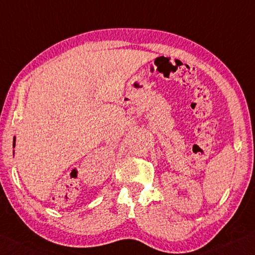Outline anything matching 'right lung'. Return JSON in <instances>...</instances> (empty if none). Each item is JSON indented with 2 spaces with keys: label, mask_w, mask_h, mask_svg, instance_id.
Returning <instances> with one entry per match:
<instances>
[{
  "label": "right lung",
  "mask_w": 255,
  "mask_h": 255,
  "mask_svg": "<svg viewBox=\"0 0 255 255\" xmlns=\"http://www.w3.org/2000/svg\"><path fill=\"white\" fill-rule=\"evenodd\" d=\"M14 146H15V137L13 139V148H14ZM13 154H14V153H13Z\"/></svg>",
  "instance_id": "add662e5"
}]
</instances>
